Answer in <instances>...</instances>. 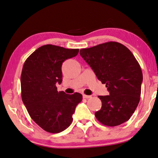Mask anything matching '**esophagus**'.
I'll list each match as a JSON object with an SVG mask.
<instances>
[{"mask_svg":"<svg viewBox=\"0 0 158 158\" xmlns=\"http://www.w3.org/2000/svg\"><path fill=\"white\" fill-rule=\"evenodd\" d=\"M92 96L90 95H86V94H83V98L84 99H89V98H91Z\"/></svg>","mask_w":158,"mask_h":158,"instance_id":"34e87169","label":"esophagus"}]
</instances>
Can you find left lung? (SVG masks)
Masks as SVG:
<instances>
[{"label": "left lung", "instance_id": "left-lung-1", "mask_svg": "<svg viewBox=\"0 0 158 158\" xmlns=\"http://www.w3.org/2000/svg\"><path fill=\"white\" fill-rule=\"evenodd\" d=\"M79 53L109 92V95L98 96L102 105L94 113L97 120L108 127L128 121L139 102L143 81L133 53L114 41L81 49Z\"/></svg>", "mask_w": 158, "mask_h": 158}]
</instances>
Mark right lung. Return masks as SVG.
<instances>
[{
	"instance_id": "right-lung-1",
	"label": "right lung",
	"mask_w": 158,
	"mask_h": 158,
	"mask_svg": "<svg viewBox=\"0 0 158 158\" xmlns=\"http://www.w3.org/2000/svg\"><path fill=\"white\" fill-rule=\"evenodd\" d=\"M79 49L53 45L39 48L25 61L21 76V97L31 118L44 131L58 133L73 122L82 94L57 91L62 82V64L76 56Z\"/></svg>"
}]
</instances>
